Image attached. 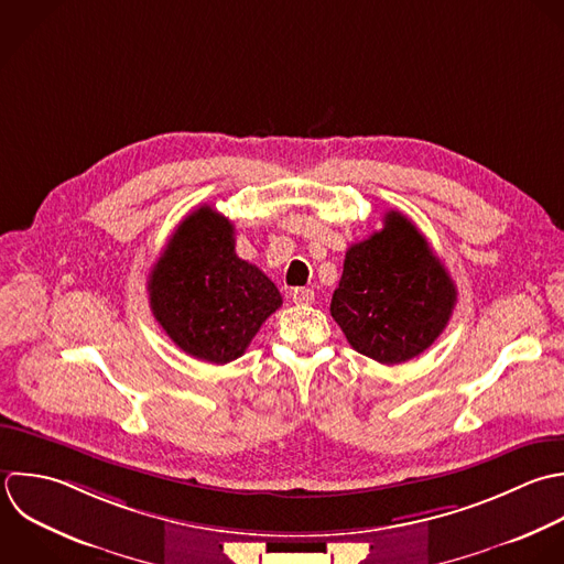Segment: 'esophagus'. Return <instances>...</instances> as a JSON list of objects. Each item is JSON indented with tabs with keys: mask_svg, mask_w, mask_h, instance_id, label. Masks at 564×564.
<instances>
[{
	"mask_svg": "<svg viewBox=\"0 0 564 564\" xmlns=\"http://www.w3.org/2000/svg\"><path fill=\"white\" fill-rule=\"evenodd\" d=\"M292 301L296 305H310V303H314V290L296 288V290H292Z\"/></svg>",
	"mask_w": 564,
	"mask_h": 564,
	"instance_id": "esophagus-1",
	"label": "esophagus"
}]
</instances>
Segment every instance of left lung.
<instances>
[{"instance_id": "obj_1", "label": "left lung", "mask_w": 564, "mask_h": 564, "mask_svg": "<svg viewBox=\"0 0 564 564\" xmlns=\"http://www.w3.org/2000/svg\"><path fill=\"white\" fill-rule=\"evenodd\" d=\"M457 288L417 226L398 210L345 254L332 316L349 345L382 365L406 362L446 329Z\"/></svg>"}]
</instances>
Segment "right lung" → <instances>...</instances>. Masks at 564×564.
Returning <instances> with one entry per match:
<instances>
[{
  "label": "right lung",
  "mask_w": 564,
  "mask_h": 564,
  "mask_svg": "<svg viewBox=\"0 0 564 564\" xmlns=\"http://www.w3.org/2000/svg\"><path fill=\"white\" fill-rule=\"evenodd\" d=\"M232 224L199 206L171 235L149 274V305L188 356L226 365L248 349L283 299L276 285L235 252Z\"/></svg>",
  "instance_id": "1"
}]
</instances>
